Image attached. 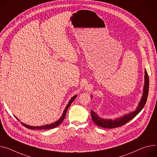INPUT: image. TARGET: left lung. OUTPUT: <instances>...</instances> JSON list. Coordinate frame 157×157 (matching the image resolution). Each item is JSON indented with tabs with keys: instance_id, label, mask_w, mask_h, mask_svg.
I'll use <instances>...</instances> for the list:
<instances>
[{
	"instance_id": "8db88e82",
	"label": "left lung",
	"mask_w": 157,
	"mask_h": 157,
	"mask_svg": "<svg viewBox=\"0 0 157 157\" xmlns=\"http://www.w3.org/2000/svg\"><path fill=\"white\" fill-rule=\"evenodd\" d=\"M149 90V77L147 74V70L144 69V86L143 89V94L141 99L138 103L136 110L132 111L129 114H124L123 116H121L117 118L114 119H104L99 117L95 112L91 110L90 114L92 119L94 123L99 127L104 128H114L119 126H121L125 124L126 123L129 121L130 120L133 119L144 107V105L146 104L148 94ZM91 98H92V95H91Z\"/></svg>"
}]
</instances>
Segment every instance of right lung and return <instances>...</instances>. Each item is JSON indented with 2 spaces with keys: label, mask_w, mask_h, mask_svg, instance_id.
Listing matches in <instances>:
<instances>
[{
  "label": "right lung",
  "mask_w": 157,
  "mask_h": 157,
  "mask_svg": "<svg viewBox=\"0 0 157 157\" xmlns=\"http://www.w3.org/2000/svg\"><path fill=\"white\" fill-rule=\"evenodd\" d=\"M77 95H75L74 96H73V97H72V98H71V99H70V101L68 102V104L67 105L66 107L65 108V109H64V111H63V113L62 116L60 117V118H59L58 121H55V122H54V123H51V124H46V125H43V126H29V125H28V124H25V123H23L21 122L20 121H19V119L17 117H16V116H15V117H16V118L19 121H20V122L21 123V124H22L24 126H25L26 128H29V129H33V130H34V129H52V128H56V127L58 126L60 124H61V123L63 121V120H64V119H65V116H66L67 111V110H68V107H69L70 105L71 104V103L73 102V101L75 99V98H77Z\"/></svg>",
  "instance_id": "right-lung-1"
}]
</instances>
